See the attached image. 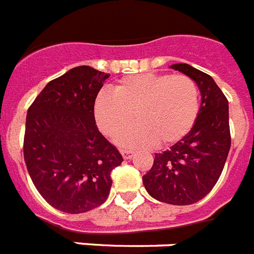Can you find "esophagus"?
Wrapping results in <instances>:
<instances>
[{
  "label": "esophagus",
  "mask_w": 254,
  "mask_h": 254,
  "mask_svg": "<svg viewBox=\"0 0 254 254\" xmlns=\"http://www.w3.org/2000/svg\"><path fill=\"white\" fill-rule=\"evenodd\" d=\"M122 156L125 160H131L132 157L135 156V152H132V150H122Z\"/></svg>",
  "instance_id": "esophagus-1"
}]
</instances>
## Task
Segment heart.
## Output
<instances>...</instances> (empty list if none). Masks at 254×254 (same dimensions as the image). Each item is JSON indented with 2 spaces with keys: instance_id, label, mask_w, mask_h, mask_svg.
Listing matches in <instances>:
<instances>
[{
  "instance_id": "heart-1",
  "label": "heart",
  "mask_w": 254,
  "mask_h": 254,
  "mask_svg": "<svg viewBox=\"0 0 254 254\" xmlns=\"http://www.w3.org/2000/svg\"><path fill=\"white\" fill-rule=\"evenodd\" d=\"M198 89L186 75L142 74L123 77L93 104L94 119L105 135L123 146H165L179 141L197 118Z\"/></svg>"
}]
</instances>
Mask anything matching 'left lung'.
Masks as SVG:
<instances>
[{"label":"left lung","mask_w":254,"mask_h":254,"mask_svg":"<svg viewBox=\"0 0 254 254\" xmlns=\"http://www.w3.org/2000/svg\"><path fill=\"white\" fill-rule=\"evenodd\" d=\"M197 84L201 104L193 127L170 149L156 153L142 177L146 192L171 205H190L204 198L225 167L230 146L228 101L210 75L187 64L170 66Z\"/></svg>","instance_id":"obj_1"}]
</instances>
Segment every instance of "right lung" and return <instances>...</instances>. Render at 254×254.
<instances>
[{
    "instance_id": "right-lung-1",
    "label": "right lung",
    "mask_w": 254,
    "mask_h": 254,
    "mask_svg": "<svg viewBox=\"0 0 254 254\" xmlns=\"http://www.w3.org/2000/svg\"><path fill=\"white\" fill-rule=\"evenodd\" d=\"M110 74L77 66L49 81L29 106L24 162L39 193L64 213L79 214L108 200L121 153L98 131L94 98Z\"/></svg>"
}]
</instances>
